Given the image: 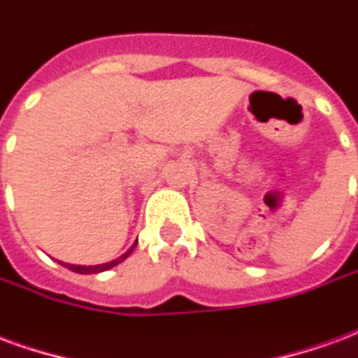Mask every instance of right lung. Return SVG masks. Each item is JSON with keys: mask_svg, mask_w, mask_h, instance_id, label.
<instances>
[{"mask_svg": "<svg viewBox=\"0 0 358 358\" xmlns=\"http://www.w3.org/2000/svg\"><path fill=\"white\" fill-rule=\"evenodd\" d=\"M134 248H136V243H134L132 248L126 251L124 255H120V257H118V259H115V261H110V263L95 264V266H80V264H65V266L69 270H73V272H78V274H97V272H103V270H109V268H113V266H117L118 263H122L126 257L132 253Z\"/></svg>", "mask_w": 358, "mask_h": 358, "instance_id": "add662e5", "label": "right lung"}]
</instances>
